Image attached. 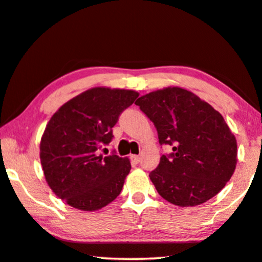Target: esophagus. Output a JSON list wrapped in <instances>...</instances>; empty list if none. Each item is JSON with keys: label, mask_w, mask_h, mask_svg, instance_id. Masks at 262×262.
I'll use <instances>...</instances> for the list:
<instances>
[{"label": "esophagus", "mask_w": 262, "mask_h": 262, "mask_svg": "<svg viewBox=\"0 0 262 262\" xmlns=\"http://www.w3.org/2000/svg\"><path fill=\"white\" fill-rule=\"evenodd\" d=\"M129 158H130L132 163H134V164H138L139 162H140V157L137 156V155H132L130 157H129Z\"/></svg>", "instance_id": "34e87169"}]
</instances>
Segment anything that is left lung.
Masks as SVG:
<instances>
[{"mask_svg":"<svg viewBox=\"0 0 262 262\" xmlns=\"http://www.w3.org/2000/svg\"><path fill=\"white\" fill-rule=\"evenodd\" d=\"M135 104L155 123L159 144L172 146L149 173L160 196L191 207L217 195L237 164L236 138L222 115L177 86L153 91Z\"/></svg>","mask_w":262,"mask_h":262,"instance_id":"8db88e82","label":"left lung"}]
</instances>
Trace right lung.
<instances>
[{
    "instance_id": "obj_1",
    "label": "right lung",
    "mask_w": 262,
    "mask_h": 262,
    "mask_svg": "<svg viewBox=\"0 0 262 262\" xmlns=\"http://www.w3.org/2000/svg\"><path fill=\"white\" fill-rule=\"evenodd\" d=\"M139 97L133 90L93 87L52 115L40 140L45 181L57 198L80 211H97L120 195L130 171L127 157L98 155L113 139L122 111Z\"/></svg>"
}]
</instances>
